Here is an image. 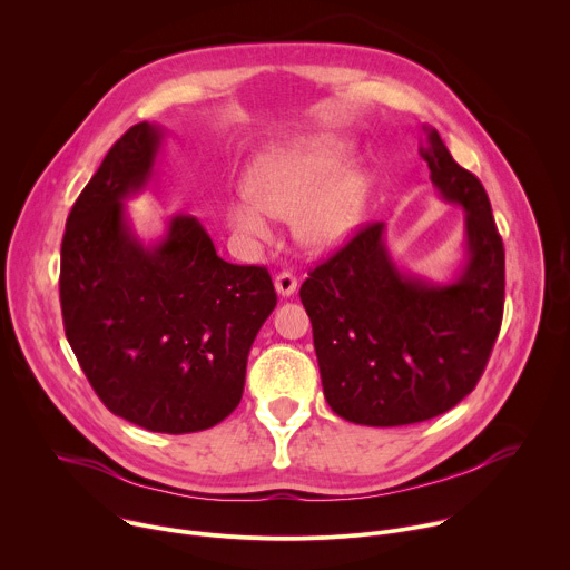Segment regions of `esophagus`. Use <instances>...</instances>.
<instances>
[{
  "instance_id": "1",
  "label": "esophagus",
  "mask_w": 570,
  "mask_h": 570,
  "mask_svg": "<svg viewBox=\"0 0 570 570\" xmlns=\"http://www.w3.org/2000/svg\"><path fill=\"white\" fill-rule=\"evenodd\" d=\"M275 291L282 295V297H291L295 291H297V279L293 273L284 271L275 277Z\"/></svg>"
}]
</instances>
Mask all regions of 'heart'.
Returning a JSON list of instances; mask_svg holds the SVG:
<instances>
[{
	"instance_id": "obj_1",
	"label": "heart",
	"mask_w": 570,
	"mask_h": 570,
	"mask_svg": "<svg viewBox=\"0 0 570 570\" xmlns=\"http://www.w3.org/2000/svg\"><path fill=\"white\" fill-rule=\"evenodd\" d=\"M350 146L332 137H304L266 148L248 169V191L227 200L229 227L253 243L273 236V218H293L295 238L304 248L327 253L358 227L367 176L345 165Z\"/></svg>"
}]
</instances>
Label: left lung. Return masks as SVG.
Instances as JSON below:
<instances>
[{
	"instance_id": "8db88e82",
	"label": "left lung",
	"mask_w": 570,
	"mask_h": 570,
	"mask_svg": "<svg viewBox=\"0 0 570 570\" xmlns=\"http://www.w3.org/2000/svg\"><path fill=\"white\" fill-rule=\"evenodd\" d=\"M424 130L431 183L464 209L455 279L403 273L385 246V223H370L299 288L324 399L363 426H405L451 411L475 387L501 332L505 250L490 198L440 132Z\"/></svg>"
}]
</instances>
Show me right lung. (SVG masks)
Instances as JSON below:
<instances>
[{
  "label": "right lung",
  "mask_w": 570,
  "mask_h": 570,
  "mask_svg": "<svg viewBox=\"0 0 570 570\" xmlns=\"http://www.w3.org/2000/svg\"><path fill=\"white\" fill-rule=\"evenodd\" d=\"M161 139L148 121L126 130L76 198L60 246V306L106 409L183 435L236 409L277 295L264 266L220 259L196 216H174L150 246L135 234L124 203L150 183Z\"/></svg>",
  "instance_id": "right-lung-1"
}]
</instances>
